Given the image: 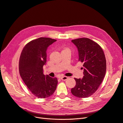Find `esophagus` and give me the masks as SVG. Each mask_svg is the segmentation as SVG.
Instances as JSON below:
<instances>
[{"instance_id": "esophagus-1", "label": "esophagus", "mask_w": 123, "mask_h": 123, "mask_svg": "<svg viewBox=\"0 0 123 123\" xmlns=\"http://www.w3.org/2000/svg\"><path fill=\"white\" fill-rule=\"evenodd\" d=\"M60 79H61V80H66L68 79V78L67 76H61Z\"/></svg>"}]
</instances>
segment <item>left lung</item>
<instances>
[{"label": "left lung", "mask_w": 123, "mask_h": 123, "mask_svg": "<svg viewBox=\"0 0 123 123\" xmlns=\"http://www.w3.org/2000/svg\"><path fill=\"white\" fill-rule=\"evenodd\" d=\"M79 52V61L83 63L84 76L74 78L76 85L71 93L79 98L89 97L99 87L105 76L106 62L105 55L100 45L88 38L71 40Z\"/></svg>", "instance_id": "1"}]
</instances>
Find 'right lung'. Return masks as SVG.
<instances>
[{"instance_id": "obj_1", "label": "right lung", "mask_w": 123, "mask_h": 123, "mask_svg": "<svg viewBox=\"0 0 123 123\" xmlns=\"http://www.w3.org/2000/svg\"><path fill=\"white\" fill-rule=\"evenodd\" d=\"M56 41L47 37L33 40L26 44L21 54L20 76L31 93L38 98L51 96L57 88V78L45 75L43 72V66L47 62V49Z\"/></svg>"}]
</instances>
